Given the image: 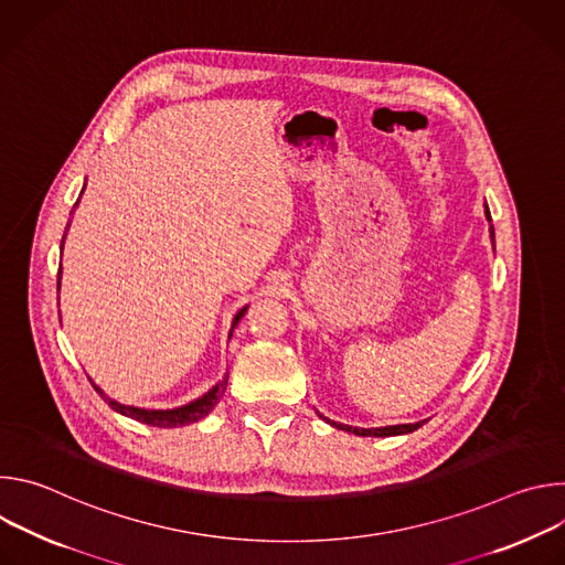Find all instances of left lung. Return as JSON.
I'll list each match as a JSON object with an SVG mask.
<instances>
[{"label":"left lung","mask_w":565,"mask_h":565,"mask_svg":"<svg viewBox=\"0 0 565 565\" xmlns=\"http://www.w3.org/2000/svg\"><path fill=\"white\" fill-rule=\"evenodd\" d=\"M486 216L488 221H492V214H490V207L486 203ZM490 236L494 241V225H490ZM324 418V416H319ZM329 425H333L335 429H342V431H349V434H355V436H375V438H384V436H402V434H412L416 429H420L427 420H420V423H412V425H388V427H375V429H362V427H351V425H342V423H333L329 418H324Z\"/></svg>","instance_id":"1"}]
</instances>
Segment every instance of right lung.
<instances>
[{"mask_svg":"<svg viewBox=\"0 0 565 565\" xmlns=\"http://www.w3.org/2000/svg\"><path fill=\"white\" fill-rule=\"evenodd\" d=\"M83 192H85V188H83ZM83 192H79V196H83ZM79 201V199H77ZM77 201H75V205L73 207H77ZM71 214H73V210H71ZM71 227V221L66 223V230ZM66 230H64V236H62V250H64V238H66ZM60 279H62V268H60V273H57V290H60ZM246 310H248V306H244L241 308L236 315H234V319H232V329H230V338H232V331H234V327L238 324L241 321V317L246 315ZM227 373L223 375V380H218L207 393H203L201 397H196V399H192V402H188V405H183V407H177V409H140V407H129V405H120V402H116V399H111L98 384H94V388L105 397V402L107 405L114 409V412H118V414H122V416H127V418H131V420H138V423H145V425H151V427H185V425H192V423H199L201 418H205L214 407H216V402L221 399V395L225 393V388H227ZM92 380V377H89Z\"/></svg>","mask_w":565,"mask_h":565,"instance_id":"add662e5","label":"right lung"}]
</instances>
